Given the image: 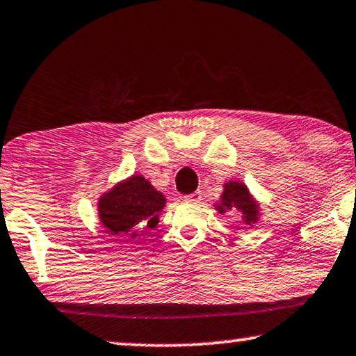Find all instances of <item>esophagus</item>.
Listing matches in <instances>:
<instances>
[{
  "label": "esophagus",
  "instance_id": "obj_1",
  "mask_svg": "<svg viewBox=\"0 0 356 356\" xmlns=\"http://www.w3.org/2000/svg\"><path fill=\"white\" fill-rule=\"evenodd\" d=\"M184 200H185V201H191V202H201V201H202V191L196 190V191H193V193L185 195Z\"/></svg>",
  "mask_w": 356,
  "mask_h": 356
}]
</instances>
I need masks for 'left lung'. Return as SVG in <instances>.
Here are the masks:
<instances>
[{"label":"left lung","mask_w":356,"mask_h":356,"mask_svg":"<svg viewBox=\"0 0 356 356\" xmlns=\"http://www.w3.org/2000/svg\"><path fill=\"white\" fill-rule=\"evenodd\" d=\"M217 211L220 213L225 212H241L242 220L247 225H253L258 222L259 218V209L258 202L253 200L249 188L245 184L236 182V180H229L225 184L223 193L220 196V202L217 206Z\"/></svg>","instance_id":"left-lung-1"}]
</instances>
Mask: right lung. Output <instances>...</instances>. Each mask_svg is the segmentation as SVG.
I'll return each instance as SVG.
<instances>
[{"mask_svg": "<svg viewBox=\"0 0 356 356\" xmlns=\"http://www.w3.org/2000/svg\"><path fill=\"white\" fill-rule=\"evenodd\" d=\"M166 206L160 193L147 179L131 176L115 184L98 201V216L107 233L120 241H134L144 231L156 228L160 212Z\"/></svg>", "mask_w": 356, "mask_h": 356, "instance_id": "right-lung-1", "label": "right lung"}]
</instances>
